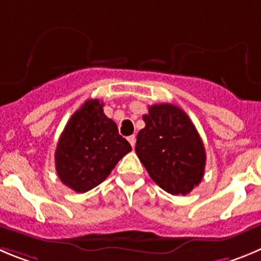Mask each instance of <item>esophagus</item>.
I'll list each match as a JSON object with an SVG mask.
<instances>
[{
	"mask_svg": "<svg viewBox=\"0 0 261 261\" xmlns=\"http://www.w3.org/2000/svg\"><path fill=\"white\" fill-rule=\"evenodd\" d=\"M127 140H128V143H130V144H131V147H133V148L135 147V143H136V136L135 135L128 136Z\"/></svg>",
	"mask_w": 261,
	"mask_h": 261,
	"instance_id": "esophagus-1",
	"label": "esophagus"
}]
</instances>
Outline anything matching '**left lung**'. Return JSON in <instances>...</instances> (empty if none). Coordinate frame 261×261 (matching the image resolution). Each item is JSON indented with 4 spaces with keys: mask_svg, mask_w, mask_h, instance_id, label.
Segmentation results:
<instances>
[{
    "mask_svg": "<svg viewBox=\"0 0 261 261\" xmlns=\"http://www.w3.org/2000/svg\"><path fill=\"white\" fill-rule=\"evenodd\" d=\"M135 152L153 181L174 196H186L201 182L206 152L188 114L172 104H155L143 116Z\"/></svg>",
    "mask_w": 261,
    "mask_h": 261,
    "instance_id": "8db88e82",
    "label": "left lung"
}]
</instances>
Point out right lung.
I'll return each mask as SVG.
<instances>
[{"mask_svg":"<svg viewBox=\"0 0 261 261\" xmlns=\"http://www.w3.org/2000/svg\"><path fill=\"white\" fill-rule=\"evenodd\" d=\"M103 103L87 100L70 117L55 150V169L63 184L77 193L95 188L108 177L131 145L104 114Z\"/></svg>","mask_w":261,"mask_h":261,"instance_id":"right-lung-1","label":"right lung"}]
</instances>
